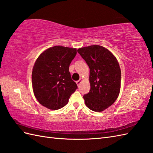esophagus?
I'll list each match as a JSON object with an SVG mask.
<instances>
[{"mask_svg": "<svg viewBox=\"0 0 153 153\" xmlns=\"http://www.w3.org/2000/svg\"><path fill=\"white\" fill-rule=\"evenodd\" d=\"M83 78H80V79H79V80L76 81V83H77V86H79V85L81 84V83L83 81Z\"/></svg>", "mask_w": 153, "mask_h": 153, "instance_id": "esophagus-1", "label": "esophagus"}]
</instances>
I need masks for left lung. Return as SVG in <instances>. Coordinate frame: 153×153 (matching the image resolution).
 <instances>
[{"instance_id":"left-lung-1","label":"left lung","mask_w":153,"mask_h":153,"mask_svg":"<svg viewBox=\"0 0 153 153\" xmlns=\"http://www.w3.org/2000/svg\"><path fill=\"white\" fill-rule=\"evenodd\" d=\"M77 52L90 68L91 90L83 96L85 105L92 111H104L119 95L121 71L118 60L108 49L98 45L79 48Z\"/></svg>"}]
</instances>
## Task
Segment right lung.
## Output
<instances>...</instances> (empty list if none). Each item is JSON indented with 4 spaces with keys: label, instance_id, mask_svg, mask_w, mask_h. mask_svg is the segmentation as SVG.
Returning a JSON list of instances; mask_svg holds the SVG:
<instances>
[{
    "label": "right lung",
    "instance_id": "obj_1",
    "mask_svg": "<svg viewBox=\"0 0 153 153\" xmlns=\"http://www.w3.org/2000/svg\"><path fill=\"white\" fill-rule=\"evenodd\" d=\"M76 53V48L56 45L39 55L32 72V85L41 105L56 110L68 102L77 88L69 72V66Z\"/></svg>",
    "mask_w": 153,
    "mask_h": 153
}]
</instances>
